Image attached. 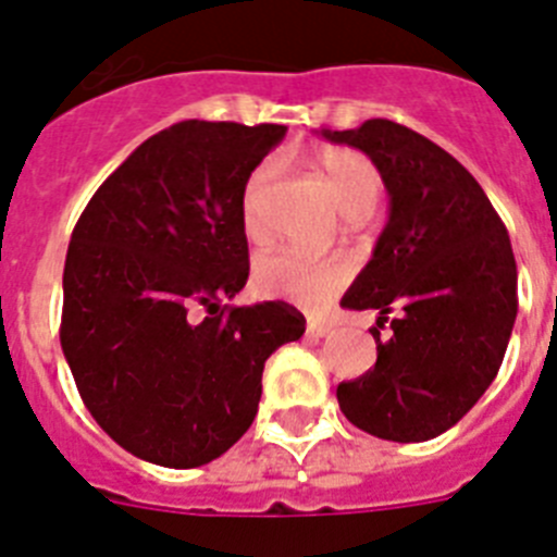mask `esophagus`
<instances>
[{
    "label": "esophagus",
    "instance_id": "1",
    "mask_svg": "<svg viewBox=\"0 0 557 557\" xmlns=\"http://www.w3.org/2000/svg\"><path fill=\"white\" fill-rule=\"evenodd\" d=\"M307 332L312 334V337H329V334L334 332V326L332 323H323V321H309Z\"/></svg>",
    "mask_w": 557,
    "mask_h": 557
}]
</instances>
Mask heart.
Wrapping results in <instances>:
<instances>
[{"label": "heart", "instance_id": "1", "mask_svg": "<svg viewBox=\"0 0 557 557\" xmlns=\"http://www.w3.org/2000/svg\"><path fill=\"white\" fill-rule=\"evenodd\" d=\"M312 161L332 200L348 220H366L376 209L379 195H382V175L368 156L348 147H326ZM273 175L275 166L262 164L245 184L243 223L248 234L259 231V209H262V198ZM348 278H351V268L346 259H337V256L307 259L301 253L275 250V253L259 256L253 264L256 293L295 301L309 309L332 301L334 295L343 293Z\"/></svg>", "mask_w": 557, "mask_h": 557}]
</instances>
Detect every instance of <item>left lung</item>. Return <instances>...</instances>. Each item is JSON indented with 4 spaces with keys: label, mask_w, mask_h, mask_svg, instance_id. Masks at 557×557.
Masks as SVG:
<instances>
[{
    "label": "left lung",
    "mask_w": 557,
    "mask_h": 557,
    "mask_svg": "<svg viewBox=\"0 0 557 557\" xmlns=\"http://www.w3.org/2000/svg\"><path fill=\"white\" fill-rule=\"evenodd\" d=\"M323 136L366 152L391 195L371 262L343 298L379 309L376 366L339 382V410L368 435L430 441L480 401L508 348L519 309L508 228L474 175L421 133L368 120Z\"/></svg>",
    "instance_id": "8db88e82"
}]
</instances>
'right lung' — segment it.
<instances>
[{
    "label": "right lung",
    "instance_id": "right-lung-1",
    "mask_svg": "<svg viewBox=\"0 0 557 557\" xmlns=\"http://www.w3.org/2000/svg\"><path fill=\"white\" fill-rule=\"evenodd\" d=\"M284 125L186 120L111 172L72 231L61 346L83 405L127 449L195 469L253 424L270 354L304 334L248 282L243 191Z\"/></svg>",
    "mask_w": 557,
    "mask_h": 557
}]
</instances>
